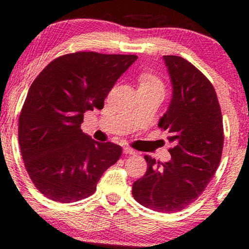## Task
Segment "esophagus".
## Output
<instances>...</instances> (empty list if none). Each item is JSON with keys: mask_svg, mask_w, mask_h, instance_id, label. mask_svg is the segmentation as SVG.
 Here are the masks:
<instances>
[{"mask_svg": "<svg viewBox=\"0 0 249 249\" xmlns=\"http://www.w3.org/2000/svg\"><path fill=\"white\" fill-rule=\"evenodd\" d=\"M124 154H128V156H135L136 152L133 148H130V147H124Z\"/></svg>", "mask_w": 249, "mask_h": 249, "instance_id": "34e87169", "label": "esophagus"}]
</instances>
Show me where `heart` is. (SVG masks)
Segmentation results:
<instances>
[{"mask_svg": "<svg viewBox=\"0 0 249 249\" xmlns=\"http://www.w3.org/2000/svg\"><path fill=\"white\" fill-rule=\"evenodd\" d=\"M139 90L142 89H160L162 90V84L156 74L151 72H142L138 77Z\"/></svg>", "mask_w": 249, "mask_h": 249, "instance_id": "1", "label": "heart"}]
</instances>
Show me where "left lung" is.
I'll list each match as a JSON object with an SVG mask.
<instances>
[{
  "instance_id": "left-lung-1",
  "label": "left lung",
  "mask_w": 249,
  "mask_h": 249,
  "mask_svg": "<svg viewBox=\"0 0 249 249\" xmlns=\"http://www.w3.org/2000/svg\"><path fill=\"white\" fill-rule=\"evenodd\" d=\"M173 92L159 120L168 132L171 160L145 156L147 171L133 184V197L158 213L183 210L202 195L215 175L223 149V122L209 79L178 55H164Z\"/></svg>"
}]
</instances>
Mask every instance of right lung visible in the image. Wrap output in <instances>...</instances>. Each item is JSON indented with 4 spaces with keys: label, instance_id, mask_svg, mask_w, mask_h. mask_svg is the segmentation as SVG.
Returning a JSON list of instances; mask_svg holds the SVG:
<instances>
[{
    "label": "right lung",
    "instance_id": "right-lung-1",
    "mask_svg": "<svg viewBox=\"0 0 249 249\" xmlns=\"http://www.w3.org/2000/svg\"><path fill=\"white\" fill-rule=\"evenodd\" d=\"M138 57L76 52L52 60L29 88L18 119L25 167L47 198L71 203L91 196L121 146L83 133L84 113L102 109L117 79Z\"/></svg>",
    "mask_w": 249,
    "mask_h": 249
}]
</instances>
